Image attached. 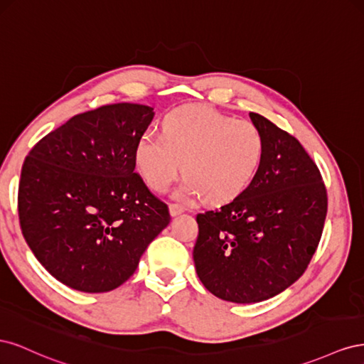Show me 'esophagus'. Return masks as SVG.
<instances>
[{
	"instance_id": "1",
	"label": "esophagus",
	"mask_w": 364,
	"mask_h": 364,
	"mask_svg": "<svg viewBox=\"0 0 364 364\" xmlns=\"http://www.w3.org/2000/svg\"><path fill=\"white\" fill-rule=\"evenodd\" d=\"M182 213H183V208H182V206L174 205V203L170 205V215H171V217H178V215H181Z\"/></svg>"
}]
</instances>
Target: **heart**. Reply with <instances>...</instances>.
<instances>
[{"instance_id":"heart-1","label":"heart","mask_w":364,"mask_h":364,"mask_svg":"<svg viewBox=\"0 0 364 364\" xmlns=\"http://www.w3.org/2000/svg\"><path fill=\"white\" fill-rule=\"evenodd\" d=\"M262 155V134L250 121L193 106L165 115L162 135L144 132L136 142L135 164L158 193L183 170L186 176L174 191L178 199L205 194L209 202H226L255 179Z\"/></svg>"}]
</instances>
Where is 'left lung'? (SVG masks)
I'll return each mask as SVG.
<instances>
[{
  "instance_id": "left-lung-1",
  "label": "left lung",
  "mask_w": 364,
  "mask_h": 364,
  "mask_svg": "<svg viewBox=\"0 0 364 364\" xmlns=\"http://www.w3.org/2000/svg\"><path fill=\"white\" fill-rule=\"evenodd\" d=\"M264 138L255 179L218 209L197 214V277L214 296L235 304L267 301L302 277L326 217V190L301 142L259 114Z\"/></svg>"
}]
</instances>
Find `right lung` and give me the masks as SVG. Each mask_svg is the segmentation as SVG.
<instances>
[{
	"label": "right lung",
	"mask_w": 364,
	"mask_h": 364,
	"mask_svg": "<svg viewBox=\"0 0 364 364\" xmlns=\"http://www.w3.org/2000/svg\"><path fill=\"white\" fill-rule=\"evenodd\" d=\"M153 107L79 114L33 147L21 171L23 235L51 277L85 293L111 291L135 273L170 223L168 206L135 173V147Z\"/></svg>",
	"instance_id": "add662e5"
}]
</instances>
